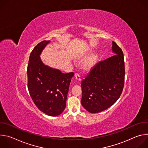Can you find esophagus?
<instances>
[{
	"label": "esophagus",
	"instance_id": "obj_1",
	"mask_svg": "<svg viewBox=\"0 0 148 148\" xmlns=\"http://www.w3.org/2000/svg\"><path fill=\"white\" fill-rule=\"evenodd\" d=\"M75 79L78 81H81V77L79 76V75H78V74H75Z\"/></svg>",
	"mask_w": 148,
	"mask_h": 148
}]
</instances>
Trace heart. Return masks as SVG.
<instances>
[{"instance_id": "b5f03b06", "label": "heart", "mask_w": 148, "mask_h": 148, "mask_svg": "<svg viewBox=\"0 0 148 148\" xmlns=\"http://www.w3.org/2000/svg\"><path fill=\"white\" fill-rule=\"evenodd\" d=\"M95 60V57L94 56H91L86 61L85 63H84V66H85L86 68L90 67L93 64Z\"/></svg>"}]
</instances>
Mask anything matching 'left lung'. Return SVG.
Listing matches in <instances>:
<instances>
[{"mask_svg": "<svg viewBox=\"0 0 148 148\" xmlns=\"http://www.w3.org/2000/svg\"><path fill=\"white\" fill-rule=\"evenodd\" d=\"M115 55L99 61L81 82V104L91 113L108 109L119 99L125 81V64L121 49L112 41Z\"/></svg>", "mask_w": 148, "mask_h": 148, "instance_id": "1", "label": "left lung"}]
</instances>
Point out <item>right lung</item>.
Instances as JSON below:
<instances>
[{
    "instance_id": "obj_1",
    "label": "right lung",
    "mask_w": 148,
    "mask_h": 148,
    "mask_svg": "<svg viewBox=\"0 0 148 148\" xmlns=\"http://www.w3.org/2000/svg\"><path fill=\"white\" fill-rule=\"evenodd\" d=\"M49 40L39 43L30 53L27 66V87L36 106L46 114L55 116L66 107L69 86L74 73L64 74L45 65L40 55Z\"/></svg>"
}]
</instances>
